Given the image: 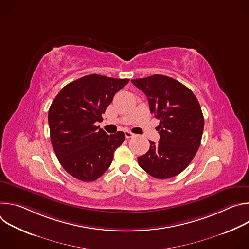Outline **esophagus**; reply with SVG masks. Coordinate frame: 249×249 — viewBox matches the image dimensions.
I'll list each match as a JSON object with an SVG mask.
<instances>
[{"label":"esophagus","instance_id":"34e87169","mask_svg":"<svg viewBox=\"0 0 249 249\" xmlns=\"http://www.w3.org/2000/svg\"><path fill=\"white\" fill-rule=\"evenodd\" d=\"M124 133H125V136H126V138H127V139L132 138V137L134 136V134H133L131 131H128V130H127V131H125Z\"/></svg>","mask_w":249,"mask_h":249}]
</instances>
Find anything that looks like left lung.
<instances>
[{
    "mask_svg": "<svg viewBox=\"0 0 249 249\" xmlns=\"http://www.w3.org/2000/svg\"><path fill=\"white\" fill-rule=\"evenodd\" d=\"M131 82L147 95L151 112L160 120L159 144L150 141V150L138 163L155 178H170L188 166L200 147L204 117L199 101L187 87L166 76Z\"/></svg>",
    "mask_w": 249,
    "mask_h": 249,
    "instance_id": "1",
    "label": "left lung"
}]
</instances>
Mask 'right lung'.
I'll use <instances>...</instances> for the list:
<instances>
[{"label":"right lung","instance_id":"add662e5","mask_svg":"<svg viewBox=\"0 0 249 249\" xmlns=\"http://www.w3.org/2000/svg\"><path fill=\"white\" fill-rule=\"evenodd\" d=\"M128 82L89 75L65 86L54 98L48 112L51 144L61 165L75 178L94 181L110 166L125 134L108 135L94 123L102 121L114 94Z\"/></svg>","mask_w":249,"mask_h":249}]
</instances>
